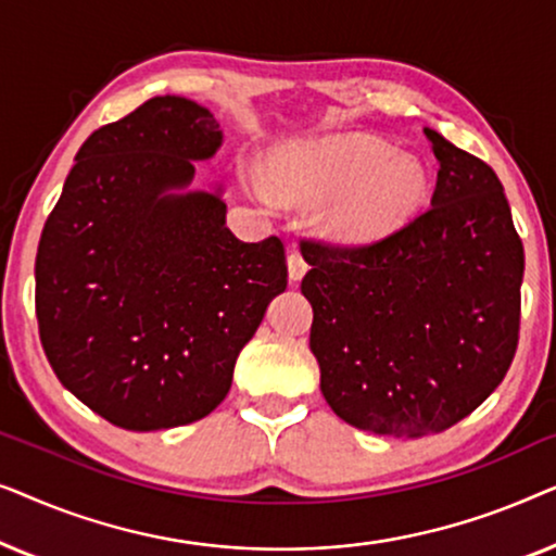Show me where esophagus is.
Returning <instances> with one entry per match:
<instances>
[{
	"mask_svg": "<svg viewBox=\"0 0 556 556\" xmlns=\"http://www.w3.org/2000/svg\"><path fill=\"white\" fill-rule=\"evenodd\" d=\"M306 270H308V263H306V257L301 255V250H291V253H288V278L291 280H301L303 276H306Z\"/></svg>",
	"mask_w": 556,
	"mask_h": 556,
	"instance_id": "esophagus-1",
	"label": "esophagus"
}]
</instances>
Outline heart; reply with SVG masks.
I'll return each instance as SVG.
<instances>
[{
    "label": "heart",
    "mask_w": 556,
    "mask_h": 556,
    "mask_svg": "<svg viewBox=\"0 0 556 556\" xmlns=\"http://www.w3.org/2000/svg\"><path fill=\"white\" fill-rule=\"evenodd\" d=\"M273 189L250 172L248 185L261 200L324 202L321 227L341 245H369L397 232L425 197V166L407 151L364 134H341L295 143L273 159Z\"/></svg>",
    "instance_id": "1"
}]
</instances>
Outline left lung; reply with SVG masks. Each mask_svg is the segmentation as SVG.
<instances>
[{"mask_svg": "<svg viewBox=\"0 0 556 556\" xmlns=\"http://www.w3.org/2000/svg\"><path fill=\"white\" fill-rule=\"evenodd\" d=\"M430 210L369 245L303 240L311 352L341 420L425 438L504 382L519 344L523 245L496 172L432 128Z\"/></svg>", "mask_w": 556, "mask_h": 556, "instance_id": "obj_1", "label": "left lung"}]
</instances>
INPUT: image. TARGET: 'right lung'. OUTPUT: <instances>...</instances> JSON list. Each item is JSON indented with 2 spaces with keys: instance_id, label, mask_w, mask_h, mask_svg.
I'll use <instances>...</instances> for the list:
<instances>
[{
  "instance_id": "add662e5",
  "label": "right lung",
  "mask_w": 556,
  "mask_h": 556,
  "mask_svg": "<svg viewBox=\"0 0 556 556\" xmlns=\"http://www.w3.org/2000/svg\"><path fill=\"white\" fill-rule=\"evenodd\" d=\"M223 143L215 116L156 96L75 154L35 261L40 341L65 390L124 430L202 420L286 291L280 238L242 242L217 192H172Z\"/></svg>"
}]
</instances>
